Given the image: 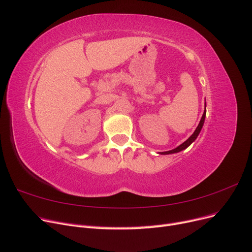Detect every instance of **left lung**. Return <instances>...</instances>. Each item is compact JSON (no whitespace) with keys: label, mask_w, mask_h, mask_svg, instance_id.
I'll list each match as a JSON object with an SVG mask.
<instances>
[{"label":"left lung","mask_w":252,"mask_h":252,"mask_svg":"<svg viewBox=\"0 0 252 252\" xmlns=\"http://www.w3.org/2000/svg\"><path fill=\"white\" fill-rule=\"evenodd\" d=\"M205 117H206V107H205V111H204V113H203V116H202V119H201V121H200V123H199V125H197V127H196V129L194 130V132L192 133V135L190 136V138H189L188 140H186L184 143L181 144L180 146H178L177 148H174V149L169 150V151H164V152H161V155L177 154V152H180V151H182V150L186 149V148L189 146L190 144H191L192 142H194V141H195V139L197 138V135H199V133L201 132V129H202L203 125H204V122H205Z\"/></svg>","instance_id":"8db88e82"}]
</instances>
